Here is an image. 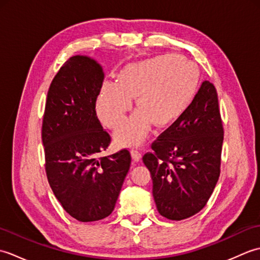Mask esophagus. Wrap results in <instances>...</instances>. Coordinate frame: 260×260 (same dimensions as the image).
Listing matches in <instances>:
<instances>
[{
	"instance_id": "obj_1",
	"label": "esophagus",
	"mask_w": 260,
	"mask_h": 260,
	"mask_svg": "<svg viewBox=\"0 0 260 260\" xmlns=\"http://www.w3.org/2000/svg\"><path fill=\"white\" fill-rule=\"evenodd\" d=\"M132 156H133L134 161H140L141 157H142V153L140 151V148H132Z\"/></svg>"
}]
</instances>
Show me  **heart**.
Instances as JSON below:
<instances>
[{
	"instance_id": "heart-1",
	"label": "heart",
	"mask_w": 260,
	"mask_h": 260,
	"mask_svg": "<svg viewBox=\"0 0 260 260\" xmlns=\"http://www.w3.org/2000/svg\"><path fill=\"white\" fill-rule=\"evenodd\" d=\"M198 84L191 62L176 54H164L132 63L118 75L117 82L105 81L96 109L109 128L117 126L129 112L136 97L141 109L121 123L115 132L120 145H136L145 140L152 123L169 126L183 114Z\"/></svg>"
}]
</instances>
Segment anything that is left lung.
Here are the masks:
<instances>
[{
	"instance_id": "1",
	"label": "left lung",
	"mask_w": 260,
	"mask_h": 260,
	"mask_svg": "<svg viewBox=\"0 0 260 260\" xmlns=\"http://www.w3.org/2000/svg\"><path fill=\"white\" fill-rule=\"evenodd\" d=\"M222 143L218 93L206 80L183 114L143 156L159 214L180 221L201 211L219 180Z\"/></svg>"
}]
</instances>
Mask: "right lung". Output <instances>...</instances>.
Returning <instances> with one entry per match:
<instances>
[{
    "label": "right lung",
    "instance_id": "obj_1",
    "mask_svg": "<svg viewBox=\"0 0 260 260\" xmlns=\"http://www.w3.org/2000/svg\"><path fill=\"white\" fill-rule=\"evenodd\" d=\"M103 81L95 60L69 58L49 87L42 119L48 182L62 208L81 222L113 212L132 163L127 148L99 155L112 141L96 113Z\"/></svg>",
    "mask_w": 260,
    "mask_h": 260
}]
</instances>
